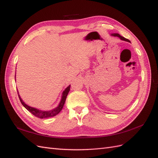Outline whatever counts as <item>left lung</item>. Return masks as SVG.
<instances>
[{
  "mask_svg": "<svg viewBox=\"0 0 158 158\" xmlns=\"http://www.w3.org/2000/svg\"><path fill=\"white\" fill-rule=\"evenodd\" d=\"M113 35H114V37H118L119 38H120L121 40H123V41H128V42H131L130 41H129L128 39H126V38H125L124 37H123V36H121L119 34H118V33H114V34H113Z\"/></svg>",
  "mask_w": 158,
  "mask_h": 158,
  "instance_id": "8db88e82",
  "label": "left lung"
}]
</instances>
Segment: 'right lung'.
<instances>
[{
    "label": "right lung",
    "mask_w": 158,
    "mask_h": 158,
    "mask_svg": "<svg viewBox=\"0 0 158 158\" xmlns=\"http://www.w3.org/2000/svg\"><path fill=\"white\" fill-rule=\"evenodd\" d=\"M70 85H69V86L66 88L65 89V90L63 92V96H62L61 101H60V102L59 105V106L57 107L56 108L51 110V111H40V110H38L37 109H35V108H33V107L28 106L24 102L22 101V99L20 97L19 94H18V97H19V99H20V102L23 105V106L27 110V111H29L30 113H31L33 114V115L38 117V118H49V117H54V116L56 115L57 114L60 113V111H61L62 109L63 108L66 97H67V95H68L69 91H70Z\"/></svg>",
    "instance_id": "right-lung-1"
}]
</instances>
